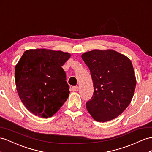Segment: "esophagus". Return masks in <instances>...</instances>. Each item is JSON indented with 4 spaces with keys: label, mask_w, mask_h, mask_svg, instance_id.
<instances>
[{
    "label": "esophagus",
    "mask_w": 152,
    "mask_h": 152,
    "mask_svg": "<svg viewBox=\"0 0 152 152\" xmlns=\"http://www.w3.org/2000/svg\"><path fill=\"white\" fill-rule=\"evenodd\" d=\"M78 89H79V88L77 86H74V87H72V90L73 91H75V92H76V91H78Z\"/></svg>",
    "instance_id": "esophagus-1"
}]
</instances>
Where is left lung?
Segmentation results:
<instances>
[{
  "mask_svg": "<svg viewBox=\"0 0 152 152\" xmlns=\"http://www.w3.org/2000/svg\"><path fill=\"white\" fill-rule=\"evenodd\" d=\"M91 71L94 93L86 103L93 119L106 122L116 118L129 105L136 79L129 58L115 50L94 49L81 55Z\"/></svg>",
  "mask_w": 152,
  "mask_h": 152,
  "instance_id": "8db88e82",
  "label": "left lung"
}]
</instances>
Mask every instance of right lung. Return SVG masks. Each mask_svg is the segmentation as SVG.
I'll return each instance as SVG.
<instances>
[{
	"label": "right lung",
	"mask_w": 152,
	"mask_h": 152,
	"mask_svg": "<svg viewBox=\"0 0 152 152\" xmlns=\"http://www.w3.org/2000/svg\"><path fill=\"white\" fill-rule=\"evenodd\" d=\"M71 54L45 49L27 50L15 66L18 94L31 113L53 116L68 98L69 86L62 66Z\"/></svg>",
	"instance_id": "obj_1"
}]
</instances>
